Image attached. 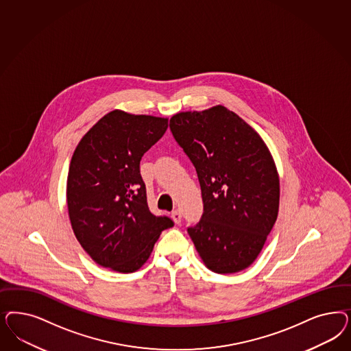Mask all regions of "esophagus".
<instances>
[{"label": "esophagus", "mask_w": 351, "mask_h": 351, "mask_svg": "<svg viewBox=\"0 0 351 351\" xmlns=\"http://www.w3.org/2000/svg\"><path fill=\"white\" fill-rule=\"evenodd\" d=\"M171 218H173V221L178 225V223H181L182 215L181 212L178 210V209H176V210H173L171 212Z\"/></svg>", "instance_id": "obj_1"}]
</instances>
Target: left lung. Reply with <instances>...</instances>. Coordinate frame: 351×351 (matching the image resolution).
I'll return each instance as SVG.
<instances>
[{"label":"left lung","instance_id":"obj_1","mask_svg":"<svg viewBox=\"0 0 351 351\" xmlns=\"http://www.w3.org/2000/svg\"><path fill=\"white\" fill-rule=\"evenodd\" d=\"M170 130L190 158L204 212L187 228L205 266L234 274L258 257L278 218L280 184L260 134L223 106L176 113Z\"/></svg>","mask_w":351,"mask_h":351}]
</instances>
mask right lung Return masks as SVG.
<instances>
[{"instance_id": "obj_1", "label": "right lung", "mask_w": 351, "mask_h": 351, "mask_svg": "<svg viewBox=\"0 0 351 351\" xmlns=\"http://www.w3.org/2000/svg\"><path fill=\"white\" fill-rule=\"evenodd\" d=\"M168 129V119L114 110L81 138L71 158L67 206L71 226L94 262L134 272L148 260L169 217L148 209L141 158Z\"/></svg>"}]
</instances>
